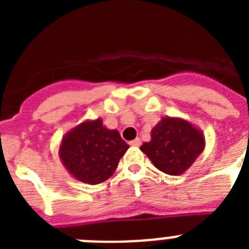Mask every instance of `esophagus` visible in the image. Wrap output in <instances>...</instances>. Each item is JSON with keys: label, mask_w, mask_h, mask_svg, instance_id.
Listing matches in <instances>:
<instances>
[{"label": "esophagus", "mask_w": 249, "mask_h": 249, "mask_svg": "<svg viewBox=\"0 0 249 249\" xmlns=\"http://www.w3.org/2000/svg\"><path fill=\"white\" fill-rule=\"evenodd\" d=\"M141 144V140L140 138H136V140H133V141H131V146H136V147H138Z\"/></svg>", "instance_id": "1"}]
</instances>
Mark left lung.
I'll return each instance as SVG.
<instances>
[{"mask_svg":"<svg viewBox=\"0 0 249 249\" xmlns=\"http://www.w3.org/2000/svg\"><path fill=\"white\" fill-rule=\"evenodd\" d=\"M206 146L203 132L190 121L162 117L151 131V141L141 151L162 172L179 176L193 164Z\"/></svg>","mask_w":249,"mask_h":249,"instance_id":"obj_1","label":"left lung"}]
</instances>
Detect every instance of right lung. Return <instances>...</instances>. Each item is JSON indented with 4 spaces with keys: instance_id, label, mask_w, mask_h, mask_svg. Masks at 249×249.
Wrapping results in <instances>:
<instances>
[{
    "instance_id": "obj_1",
    "label": "right lung",
    "mask_w": 249,
    "mask_h": 249,
    "mask_svg": "<svg viewBox=\"0 0 249 249\" xmlns=\"http://www.w3.org/2000/svg\"><path fill=\"white\" fill-rule=\"evenodd\" d=\"M128 148L117 129H108L97 118L85 121L68 131L61 141L58 155L77 181L98 184L113 175Z\"/></svg>"
}]
</instances>
